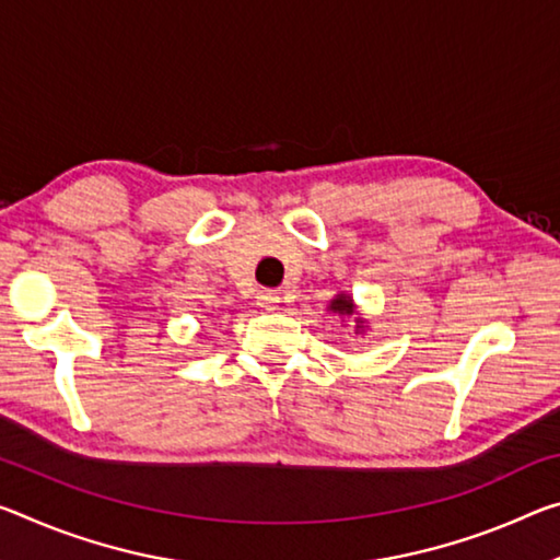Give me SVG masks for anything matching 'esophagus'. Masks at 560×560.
I'll list each match as a JSON object with an SVG mask.
<instances>
[{"mask_svg":"<svg viewBox=\"0 0 560 560\" xmlns=\"http://www.w3.org/2000/svg\"><path fill=\"white\" fill-rule=\"evenodd\" d=\"M256 301H259V306L266 308V312H273V308H279V304H281V291H273V289L259 291Z\"/></svg>","mask_w":560,"mask_h":560,"instance_id":"esophagus-1","label":"esophagus"}]
</instances>
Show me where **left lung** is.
I'll use <instances>...</instances> for the list:
<instances>
[{"label": "left lung", "instance_id": "left-lung-1", "mask_svg": "<svg viewBox=\"0 0 560 560\" xmlns=\"http://www.w3.org/2000/svg\"><path fill=\"white\" fill-rule=\"evenodd\" d=\"M328 312L336 314V316H357L353 318V324H357V334H363V322L357 314V306H353V299L349 294H336V299H331V304H328Z\"/></svg>", "mask_w": 560, "mask_h": 560}]
</instances>
